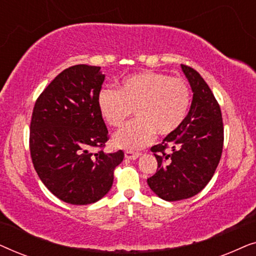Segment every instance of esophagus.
Masks as SVG:
<instances>
[{
    "label": "esophagus",
    "mask_w": 256,
    "mask_h": 256,
    "mask_svg": "<svg viewBox=\"0 0 256 256\" xmlns=\"http://www.w3.org/2000/svg\"><path fill=\"white\" fill-rule=\"evenodd\" d=\"M141 156V154L140 152H130V150H127V152H124V157L127 160H136V158H138V157Z\"/></svg>",
    "instance_id": "obj_1"
}]
</instances>
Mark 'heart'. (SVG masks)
Returning a JSON list of instances; mask_svg holds the SVG:
<instances>
[{"instance_id":"b5f03b06","label":"heart","mask_w":256,"mask_h":256,"mask_svg":"<svg viewBox=\"0 0 256 256\" xmlns=\"http://www.w3.org/2000/svg\"><path fill=\"white\" fill-rule=\"evenodd\" d=\"M190 101L185 80L154 71L127 76L118 90L102 88L98 96L100 113L112 127L124 124L134 110L135 120L113 136L115 146L130 152L150 144L156 132L166 136L176 130L186 116Z\"/></svg>"}]
</instances>
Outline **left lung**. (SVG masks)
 <instances>
[{"instance_id":"1","label":"left lung","mask_w":256,"mask_h":256,"mask_svg":"<svg viewBox=\"0 0 256 256\" xmlns=\"http://www.w3.org/2000/svg\"><path fill=\"white\" fill-rule=\"evenodd\" d=\"M180 66L194 92L190 110L176 130L152 148L158 168L146 180L154 194L168 202L199 194L214 174L224 146L222 110L212 90L196 70Z\"/></svg>"}]
</instances>
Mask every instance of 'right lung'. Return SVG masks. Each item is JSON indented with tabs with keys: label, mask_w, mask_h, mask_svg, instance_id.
<instances>
[{
	"label": "right lung",
	"mask_w": 256,
	"mask_h": 256,
	"mask_svg": "<svg viewBox=\"0 0 256 256\" xmlns=\"http://www.w3.org/2000/svg\"><path fill=\"white\" fill-rule=\"evenodd\" d=\"M100 68L80 64L59 73L37 99L31 118L34 170L56 197L72 205L92 204L106 196L115 166L124 157L122 150L90 152L108 140L98 106L104 80Z\"/></svg>",
	"instance_id": "obj_1"
}]
</instances>
